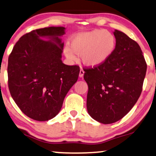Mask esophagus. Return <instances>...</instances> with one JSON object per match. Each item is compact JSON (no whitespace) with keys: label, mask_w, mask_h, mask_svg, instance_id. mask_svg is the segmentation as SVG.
<instances>
[{"label":"esophagus","mask_w":156,"mask_h":156,"mask_svg":"<svg viewBox=\"0 0 156 156\" xmlns=\"http://www.w3.org/2000/svg\"><path fill=\"white\" fill-rule=\"evenodd\" d=\"M84 70L81 69L80 72V74H79V76H80V78H82V77H83V76H84Z\"/></svg>","instance_id":"esophagus-1"}]
</instances>
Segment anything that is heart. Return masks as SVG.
Returning a JSON list of instances; mask_svg holds the SVG:
<instances>
[{"instance_id": "1", "label": "heart", "mask_w": 156, "mask_h": 156, "mask_svg": "<svg viewBox=\"0 0 156 156\" xmlns=\"http://www.w3.org/2000/svg\"><path fill=\"white\" fill-rule=\"evenodd\" d=\"M116 45V37L111 32L104 29L82 32L72 39L71 48L66 46L64 50L70 60H76L80 55L82 62L89 67L103 65L114 54Z\"/></svg>"}]
</instances>
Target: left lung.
Instances as JSON below:
<instances>
[{
	"instance_id": "8db88e82",
	"label": "left lung",
	"mask_w": 156,
	"mask_h": 156,
	"mask_svg": "<svg viewBox=\"0 0 156 156\" xmlns=\"http://www.w3.org/2000/svg\"><path fill=\"white\" fill-rule=\"evenodd\" d=\"M116 45L104 64L85 69L88 84L87 108L91 118L104 124L116 122L139 98L147 65L140 46L123 32L114 31Z\"/></svg>"
}]
</instances>
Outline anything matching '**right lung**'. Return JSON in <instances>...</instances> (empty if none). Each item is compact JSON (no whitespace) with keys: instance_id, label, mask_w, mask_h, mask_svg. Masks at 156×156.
Returning <instances> with one entry per match:
<instances>
[{"instance_id":"right-lung-1","label":"right lung","mask_w":156,"mask_h":156,"mask_svg":"<svg viewBox=\"0 0 156 156\" xmlns=\"http://www.w3.org/2000/svg\"><path fill=\"white\" fill-rule=\"evenodd\" d=\"M64 27H48L22 36L8 58V87L27 116L38 121L54 118L78 80L80 67L62 60Z\"/></svg>"}]
</instances>
